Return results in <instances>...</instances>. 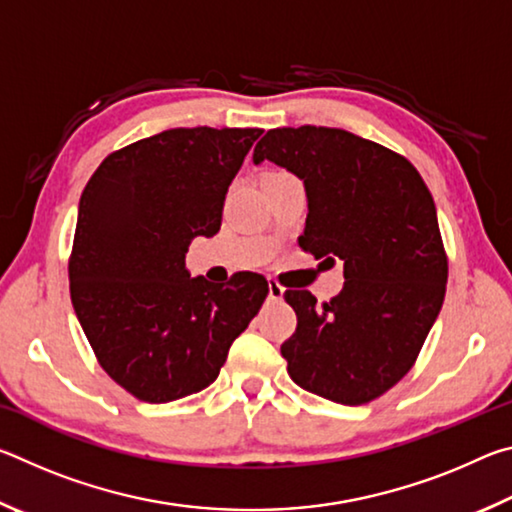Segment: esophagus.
I'll return each instance as SVG.
<instances>
[{"mask_svg": "<svg viewBox=\"0 0 512 512\" xmlns=\"http://www.w3.org/2000/svg\"><path fill=\"white\" fill-rule=\"evenodd\" d=\"M284 296V287L280 282L275 280V277H268V298L271 300H282Z\"/></svg>", "mask_w": 512, "mask_h": 512, "instance_id": "obj_1", "label": "esophagus"}]
</instances>
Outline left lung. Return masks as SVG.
<instances>
[{
	"instance_id": "8db88e82",
	"label": "left lung",
	"mask_w": 512,
	"mask_h": 512,
	"mask_svg": "<svg viewBox=\"0 0 512 512\" xmlns=\"http://www.w3.org/2000/svg\"><path fill=\"white\" fill-rule=\"evenodd\" d=\"M271 160L305 183L300 248L343 262V291L323 307L284 291L298 327L282 343L289 377L325 400H377L413 368L445 300L447 253L418 169L386 146L325 126L273 128L253 162Z\"/></svg>"
}]
</instances>
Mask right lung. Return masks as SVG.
<instances>
[{
	"label": "right lung",
	"instance_id": "right-lung-1",
	"mask_svg": "<svg viewBox=\"0 0 512 512\" xmlns=\"http://www.w3.org/2000/svg\"><path fill=\"white\" fill-rule=\"evenodd\" d=\"M262 128H171L110 153L85 185L69 255L76 318L124 391L164 404L219 377L268 296L264 275L189 277L185 253L221 228L225 194Z\"/></svg>",
	"mask_w": 512,
	"mask_h": 512
}]
</instances>
